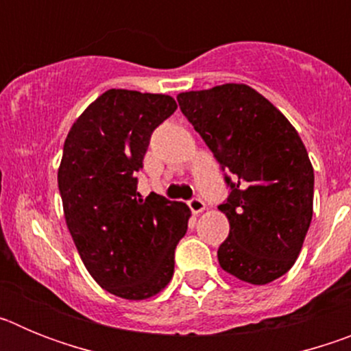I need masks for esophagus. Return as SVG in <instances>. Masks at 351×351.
<instances>
[{
    "label": "esophagus",
    "instance_id": "34e87169",
    "mask_svg": "<svg viewBox=\"0 0 351 351\" xmlns=\"http://www.w3.org/2000/svg\"><path fill=\"white\" fill-rule=\"evenodd\" d=\"M188 206H190L191 213H193V214H200L204 209H206V204H204V200H202V198H198V197L191 198L190 202H188Z\"/></svg>",
    "mask_w": 351,
    "mask_h": 351
}]
</instances>
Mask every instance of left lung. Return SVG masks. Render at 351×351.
I'll return each instance as SVG.
<instances>
[{"label": "left lung", "mask_w": 351, "mask_h": 351, "mask_svg": "<svg viewBox=\"0 0 351 351\" xmlns=\"http://www.w3.org/2000/svg\"><path fill=\"white\" fill-rule=\"evenodd\" d=\"M178 101L230 173L218 207L230 223L219 265L251 285L278 280L295 263L313 218L315 173L299 133L246 84L179 93Z\"/></svg>", "instance_id": "obj_1"}]
</instances>
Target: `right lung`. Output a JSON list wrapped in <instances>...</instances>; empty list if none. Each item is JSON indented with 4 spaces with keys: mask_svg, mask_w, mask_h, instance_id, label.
Returning a JSON list of instances; mask_svg holds the SVG:
<instances>
[{
    "mask_svg": "<svg viewBox=\"0 0 351 351\" xmlns=\"http://www.w3.org/2000/svg\"><path fill=\"white\" fill-rule=\"evenodd\" d=\"M176 108L169 95L108 89L64 141L58 186L68 230L93 280L121 299H149L169 285L188 230L186 204L142 198L133 178L151 133Z\"/></svg>",
    "mask_w": 351,
    "mask_h": 351,
    "instance_id": "obj_1",
    "label": "right lung"
}]
</instances>
